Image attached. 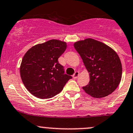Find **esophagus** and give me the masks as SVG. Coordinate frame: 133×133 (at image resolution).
<instances>
[{"label": "esophagus", "mask_w": 133, "mask_h": 133, "mask_svg": "<svg viewBox=\"0 0 133 133\" xmlns=\"http://www.w3.org/2000/svg\"><path fill=\"white\" fill-rule=\"evenodd\" d=\"M79 76V72H76L73 75V78L74 79H77L78 77V76Z\"/></svg>", "instance_id": "1"}]
</instances>
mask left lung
Returning <instances> with one entry per match:
<instances>
[{
    "instance_id": "1",
    "label": "left lung",
    "mask_w": 133,
    "mask_h": 133,
    "mask_svg": "<svg viewBox=\"0 0 133 133\" xmlns=\"http://www.w3.org/2000/svg\"><path fill=\"white\" fill-rule=\"evenodd\" d=\"M89 72L90 82L83 89L94 98H102L117 89L122 74L121 61L115 51L101 42L87 38L74 44Z\"/></svg>"
}]
</instances>
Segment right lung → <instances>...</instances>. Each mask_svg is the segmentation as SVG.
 Returning <instances> with one entry per match:
<instances>
[{
	"label": "right lung",
	"mask_w": 133,
	"mask_h": 133,
	"mask_svg": "<svg viewBox=\"0 0 133 133\" xmlns=\"http://www.w3.org/2000/svg\"><path fill=\"white\" fill-rule=\"evenodd\" d=\"M66 49V43L50 39L27 50L22 61L20 72L27 90L34 96L45 99L61 92L72 76L65 74L58 58Z\"/></svg>",
	"instance_id": "obj_1"
}]
</instances>
